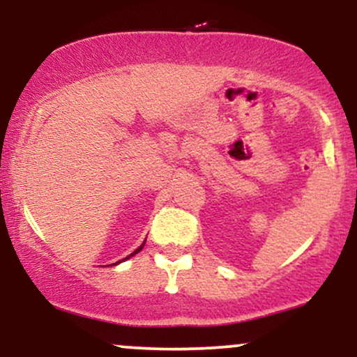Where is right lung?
I'll return each instance as SVG.
<instances>
[{
	"label": "right lung",
	"mask_w": 357,
	"mask_h": 357,
	"mask_svg": "<svg viewBox=\"0 0 357 357\" xmlns=\"http://www.w3.org/2000/svg\"><path fill=\"white\" fill-rule=\"evenodd\" d=\"M144 243H146V241H144ZM144 243H142V245H141V247H139V248L136 250V252H132V253H130V255H129V257L136 255V253H139V252H141V250H142V247H144ZM129 257H126V258H129ZM126 258H124V260H126ZM112 265H114V264H112Z\"/></svg>",
	"instance_id": "right-lung-1"
}]
</instances>
